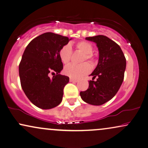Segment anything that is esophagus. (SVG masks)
<instances>
[{
	"label": "esophagus",
	"mask_w": 148,
	"mask_h": 148,
	"mask_svg": "<svg viewBox=\"0 0 148 148\" xmlns=\"http://www.w3.org/2000/svg\"><path fill=\"white\" fill-rule=\"evenodd\" d=\"M69 81L72 82V83H76V82H78V80L75 79H72V78H70V79H69Z\"/></svg>",
	"instance_id": "1"
}]
</instances>
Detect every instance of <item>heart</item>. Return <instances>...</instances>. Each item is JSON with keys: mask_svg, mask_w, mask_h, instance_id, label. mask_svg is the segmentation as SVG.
Wrapping results in <instances>:
<instances>
[{"mask_svg": "<svg viewBox=\"0 0 148 148\" xmlns=\"http://www.w3.org/2000/svg\"><path fill=\"white\" fill-rule=\"evenodd\" d=\"M76 47L78 50L84 54L81 61L88 60L92 62V52L93 46L91 43L87 41H80L76 44ZM72 56V47L69 44L63 46L59 51V57L64 64H67L70 61ZM91 70V67L88 63H82L81 65L69 64L64 68V74L72 79H79L88 74Z\"/></svg>", "mask_w": 148, "mask_h": 148, "instance_id": "1", "label": "heart"}]
</instances>
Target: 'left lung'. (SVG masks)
<instances>
[{
    "mask_svg": "<svg viewBox=\"0 0 148 148\" xmlns=\"http://www.w3.org/2000/svg\"><path fill=\"white\" fill-rule=\"evenodd\" d=\"M85 39L97 44L99 49L97 66L90 76L86 91L81 92V99L88 104L101 106L111 100L119 91L124 79L126 59L120 46L103 35L87 37ZM97 77V81L93 80Z\"/></svg>",
    "mask_w": 148,
    "mask_h": 148,
    "instance_id": "obj_1",
    "label": "left lung"
}]
</instances>
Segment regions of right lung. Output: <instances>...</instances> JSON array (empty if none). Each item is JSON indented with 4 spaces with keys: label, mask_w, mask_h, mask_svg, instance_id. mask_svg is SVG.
Listing matches in <instances>:
<instances>
[{
    "label": "right lung",
    "mask_w": 148,
    "mask_h": 148,
    "mask_svg": "<svg viewBox=\"0 0 148 148\" xmlns=\"http://www.w3.org/2000/svg\"><path fill=\"white\" fill-rule=\"evenodd\" d=\"M71 39L46 32L34 38L25 49L19 65L21 87L28 99L40 109H51L61 103L69 79L60 74L63 65L59 51ZM50 72L57 73L52 79L48 75Z\"/></svg>",
    "instance_id": "add662e5"
}]
</instances>
